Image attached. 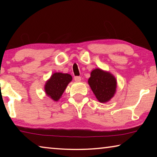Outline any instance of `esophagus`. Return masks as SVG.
<instances>
[{
  "mask_svg": "<svg viewBox=\"0 0 157 157\" xmlns=\"http://www.w3.org/2000/svg\"><path fill=\"white\" fill-rule=\"evenodd\" d=\"M74 80H75V82H80L81 81V77L75 76V78H74Z\"/></svg>",
  "mask_w": 157,
  "mask_h": 157,
  "instance_id": "esophagus-1",
  "label": "esophagus"
}]
</instances>
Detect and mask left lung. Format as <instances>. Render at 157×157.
<instances>
[{
	"mask_svg": "<svg viewBox=\"0 0 157 157\" xmlns=\"http://www.w3.org/2000/svg\"><path fill=\"white\" fill-rule=\"evenodd\" d=\"M89 84L98 101L106 102L113 96L116 89V78L109 73L95 69L91 73Z\"/></svg>",
	"mask_w": 157,
	"mask_h": 157,
	"instance_id": "1",
	"label": "left lung"
}]
</instances>
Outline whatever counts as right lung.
Returning <instances> with one entry per match:
<instances>
[{"label": "right lung", "mask_w": 157, "mask_h": 157, "mask_svg": "<svg viewBox=\"0 0 157 157\" xmlns=\"http://www.w3.org/2000/svg\"><path fill=\"white\" fill-rule=\"evenodd\" d=\"M72 77L67 73H55L45 85V91L53 100L57 101L63 94Z\"/></svg>", "instance_id": "obj_1"}]
</instances>
